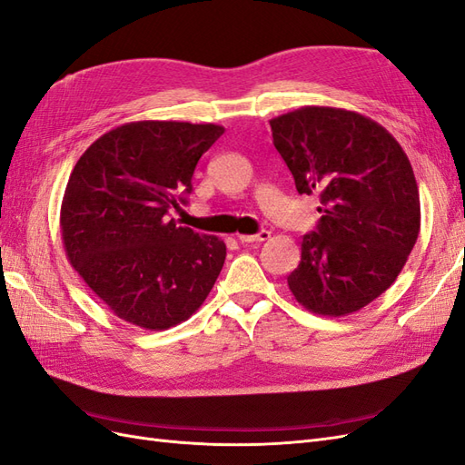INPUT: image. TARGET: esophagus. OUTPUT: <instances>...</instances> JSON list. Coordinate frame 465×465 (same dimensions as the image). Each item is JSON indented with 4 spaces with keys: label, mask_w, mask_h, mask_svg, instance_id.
<instances>
[{
    "label": "esophagus",
    "mask_w": 465,
    "mask_h": 465,
    "mask_svg": "<svg viewBox=\"0 0 465 465\" xmlns=\"http://www.w3.org/2000/svg\"><path fill=\"white\" fill-rule=\"evenodd\" d=\"M272 236V232L270 231H260V232H256V234H238L236 238L241 242H246V244H250V242H263V241H267V238Z\"/></svg>",
    "instance_id": "1"
}]
</instances>
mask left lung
Segmentation results:
<instances>
[{
    "mask_svg": "<svg viewBox=\"0 0 465 465\" xmlns=\"http://www.w3.org/2000/svg\"><path fill=\"white\" fill-rule=\"evenodd\" d=\"M270 125L297 192L320 195L289 289L314 314L357 312L396 281L417 242L411 163L388 130L351 110L302 106Z\"/></svg>",
    "mask_w": 465,
    "mask_h": 465,
    "instance_id": "1",
    "label": "left lung"
}]
</instances>
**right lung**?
<instances>
[{
  "mask_svg": "<svg viewBox=\"0 0 465 465\" xmlns=\"http://www.w3.org/2000/svg\"><path fill=\"white\" fill-rule=\"evenodd\" d=\"M215 124L130 122L81 154L65 186L60 227L69 263L118 318L145 330L188 320L223 270L217 236L178 227Z\"/></svg>",
  "mask_w": 465,
  "mask_h": 465,
  "instance_id": "add662e5",
  "label": "right lung"
}]
</instances>
